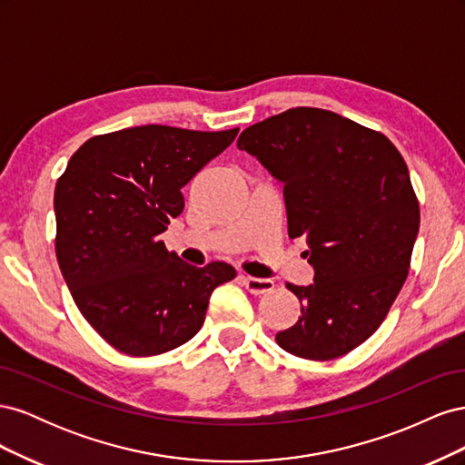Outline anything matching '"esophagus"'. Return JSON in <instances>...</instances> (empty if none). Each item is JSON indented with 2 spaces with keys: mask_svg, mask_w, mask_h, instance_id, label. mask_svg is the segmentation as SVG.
I'll use <instances>...</instances> for the list:
<instances>
[{
  "mask_svg": "<svg viewBox=\"0 0 465 465\" xmlns=\"http://www.w3.org/2000/svg\"><path fill=\"white\" fill-rule=\"evenodd\" d=\"M242 283L246 285V289L252 292V294H265V292H272L275 283L272 279H260V277H248V275H242Z\"/></svg>",
  "mask_w": 465,
  "mask_h": 465,
  "instance_id": "1",
  "label": "esophagus"
}]
</instances>
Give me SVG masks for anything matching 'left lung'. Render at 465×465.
Listing matches in <instances>:
<instances>
[{"instance_id": "obj_1", "label": "left lung", "mask_w": 465, "mask_h": 465, "mask_svg": "<svg viewBox=\"0 0 465 465\" xmlns=\"http://www.w3.org/2000/svg\"><path fill=\"white\" fill-rule=\"evenodd\" d=\"M238 149L283 184L289 236L306 241L314 283L275 335L287 353L337 359L384 322L410 272L419 203L400 151L382 134L322 108H291L246 128Z\"/></svg>"}]
</instances>
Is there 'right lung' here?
<instances>
[{"label":"right lung","instance_id":"add662e5","mask_svg":"<svg viewBox=\"0 0 465 465\" xmlns=\"http://www.w3.org/2000/svg\"><path fill=\"white\" fill-rule=\"evenodd\" d=\"M238 130L135 125L91 137L55 184V256L72 297L104 341L151 357L200 331L211 292L236 277L195 267L161 234L184 209L182 188L227 149Z\"/></svg>","mask_w":465,"mask_h":465}]
</instances>
